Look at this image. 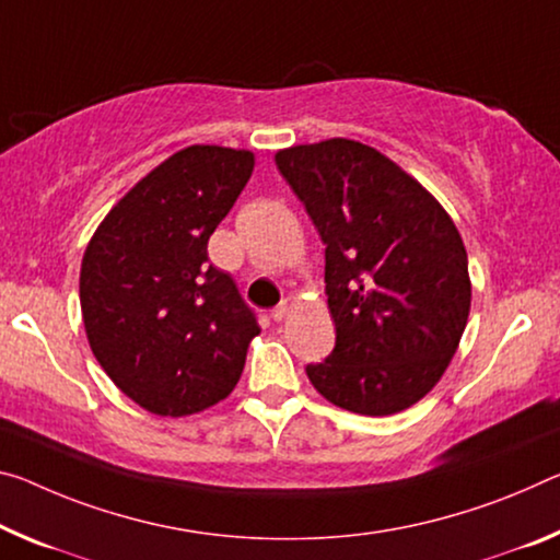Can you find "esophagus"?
Listing matches in <instances>:
<instances>
[{
    "mask_svg": "<svg viewBox=\"0 0 560 560\" xmlns=\"http://www.w3.org/2000/svg\"><path fill=\"white\" fill-rule=\"evenodd\" d=\"M289 312H291V304H289V301H281V304H279V306L273 308V312H271L273 322H283V318L289 316Z\"/></svg>",
    "mask_w": 560,
    "mask_h": 560,
    "instance_id": "34e87169",
    "label": "esophagus"
}]
</instances>
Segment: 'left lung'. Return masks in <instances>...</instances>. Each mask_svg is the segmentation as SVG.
<instances>
[{
    "mask_svg": "<svg viewBox=\"0 0 560 560\" xmlns=\"http://www.w3.org/2000/svg\"><path fill=\"white\" fill-rule=\"evenodd\" d=\"M273 159L326 244L336 346L324 363H308V381L351 413L406 411L441 381L471 312L454 219L361 141L336 137Z\"/></svg>",
    "mask_w": 560,
    "mask_h": 560,
    "instance_id": "left-lung-1",
    "label": "left lung"
}]
</instances>
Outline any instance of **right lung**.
I'll list each match as a JSON object with an SVG mask.
<instances>
[{"mask_svg": "<svg viewBox=\"0 0 560 560\" xmlns=\"http://www.w3.org/2000/svg\"><path fill=\"white\" fill-rule=\"evenodd\" d=\"M252 172L248 149L186 147L131 186L89 238L79 271L89 346L149 413H199L242 378L261 328L207 244Z\"/></svg>", "mask_w": 560, "mask_h": 560, "instance_id": "add662e5", "label": "right lung"}]
</instances>
